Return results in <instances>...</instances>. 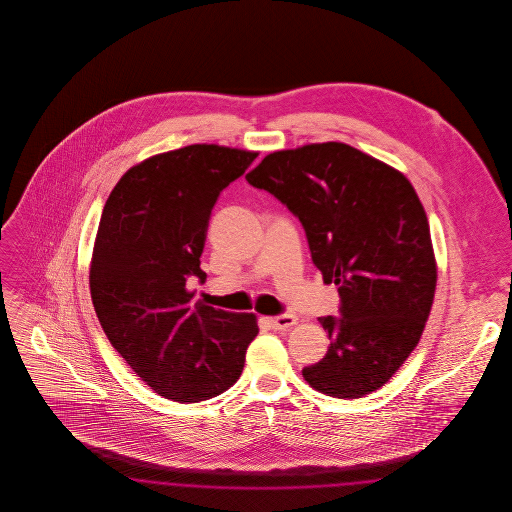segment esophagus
<instances>
[{"label": "esophagus", "mask_w": 512, "mask_h": 512, "mask_svg": "<svg viewBox=\"0 0 512 512\" xmlns=\"http://www.w3.org/2000/svg\"><path fill=\"white\" fill-rule=\"evenodd\" d=\"M297 322V318L293 315H278V317L268 318V324L272 330H288Z\"/></svg>", "instance_id": "34e87169"}]
</instances>
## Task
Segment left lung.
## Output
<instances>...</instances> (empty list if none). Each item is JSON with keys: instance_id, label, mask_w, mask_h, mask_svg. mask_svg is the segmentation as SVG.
<instances>
[{"instance_id": "obj_1", "label": "left lung", "mask_w": 512, "mask_h": 512, "mask_svg": "<svg viewBox=\"0 0 512 512\" xmlns=\"http://www.w3.org/2000/svg\"><path fill=\"white\" fill-rule=\"evenodd\" d=\"M245 178L299 219L315 267L338 286L340 317L318 318L328 353L303 378L340 399L382 388L420 340L438 280L411 182L340 142L274 151Z\"/></svg>"}]
</instances>
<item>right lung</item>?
Returning <instances> with one entry per match:
<instances>
[{"instance_id": "add662e5", "label": "right lung", "mask_w": 512, "mask_h": 512, "mask_svg": "<svg viewBox=\"0 0 512 512\" xmlns=\"http://www.w3.org/2000/svg\"><path fill=\"white\" fill-rule=\"evenodd\" d=\"M257 153L195 144L132 167L109 195L90 268L101 328L130 368L180 403L217 397L244 370L259 334L251 313L194 303L199 257L220 192Z\"/></svg>"}]
</instances>
